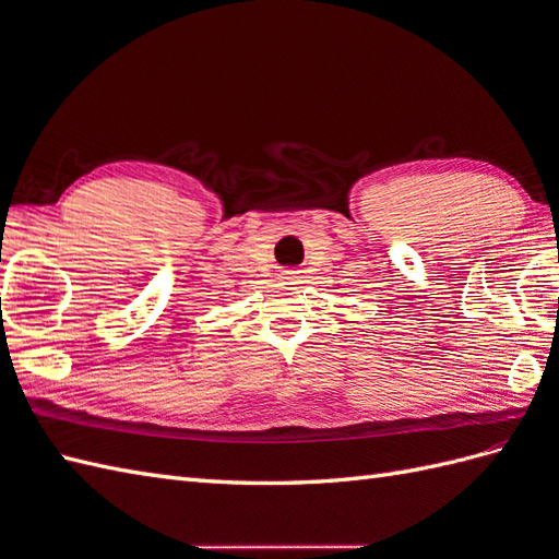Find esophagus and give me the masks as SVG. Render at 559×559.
Instances as JSON below:
<instances>
[{
	"mask_svg": "<svg viewBox=\"0 0 559 559\" xmlns=\"http://www.w3.org/2000/svg\"><path fill=\"white\" fill-rule=\"evenodd\" d=\"M298 270H292V267H286V270H282L280 273V280L284 282V284H296L298 282Z\"/></svg>",
	"mask_w": 559,
	"mask_h": 559,
	"instance_id": "esophagus-1",
	"label": "esophagus"
}]
</instances>
